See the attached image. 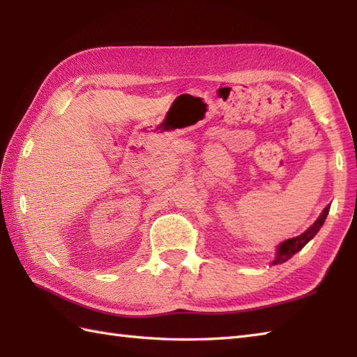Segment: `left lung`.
I'll return each instance as SVG.
<instances>
[{"mask_svg":"<svg viewBox=\"0 0 357 357\" xmlns=\"http://www.w3.org/2000/svg\"><path fill=\"white\" fill-rule=\"evenodd\" d=\"M328 211H330V206H327V207L324 208L321 216L316 219V222L312 227H310L307 231H304L302 234H299V236H296L293 239H288V241L282 242V244H280L279 248H278V256H276V259L273 261V264H282V262L290 259V257L294 253H298L299 250L304 248V245L307 244V242L310 239H313L314 234L321 230V227L324 225L325 218H327Z\"/></svg>","mask_w":357,"mask_h":357,"instance_id":"left-lung-1","label":"left lung"}]
</instances>
